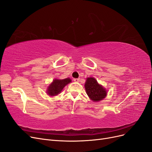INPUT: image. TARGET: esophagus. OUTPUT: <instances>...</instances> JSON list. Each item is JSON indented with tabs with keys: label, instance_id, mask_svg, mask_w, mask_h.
<instances>
[{
	"label": "esophagus",
	"instance_id": "34e87169",
	"mask_svg": "<svg viewBox=\"0 0 152 152\" xmlns=\"http://www.w3.org/2000/svg\"><path fill=\"white\" fill-rule=\"evenodd\" d=\"M74 81H75V82H79L80 81V79H79V78H75Z\"/></svg>",
	"mask_w": 152,
	"mask_h": 152
}]
</instances>
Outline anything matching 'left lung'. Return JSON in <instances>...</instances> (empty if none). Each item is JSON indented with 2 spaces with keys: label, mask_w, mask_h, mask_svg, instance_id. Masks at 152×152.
Segmentation results:
<instances>
[{
  "label": "left lung",
  "mask_w": 152,
  "mask_h": 152,
  "mask_svg": "<svg viewBox=\"0 0 152 152\" xmlns=\"http://www.w3.org/2000/svg\"><path fill=\"white\" fill-rule=\"evenodd\" d=\"M85 87L87 95L94 102L100 101L107 95L106 90L94 77L87 78Z\"/></svg>",
  "instance_id": "8db88e82"
}]
</instances>
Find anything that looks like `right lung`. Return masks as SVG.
<instances>
[{"mask_svg": "<svg viewBox=\"0 0 152 152\" xmlns=\"http://www.w3.org/2000/svg\"><path fill=\"white\" fill-rule=\"evenodd\" d=\"M70 82H71L70 78H66L64 80H54L48 87V94L50 96L58 95L61 92L63 88Z\"/></svg>", "mask_w": 152, "mask_h": 152, "instance_id": "1", "label": "right lung"}]
</instances>
